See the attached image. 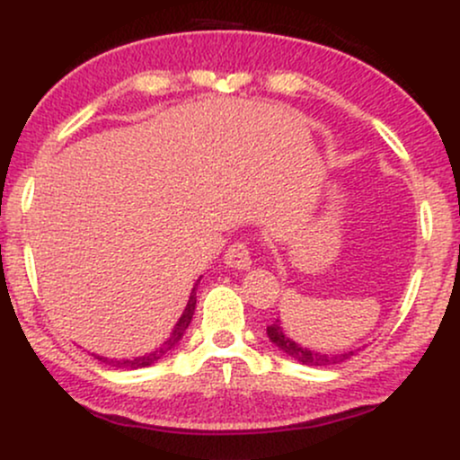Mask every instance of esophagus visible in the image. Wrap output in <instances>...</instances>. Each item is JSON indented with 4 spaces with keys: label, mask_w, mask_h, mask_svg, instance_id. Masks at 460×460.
Instances as JSON below:
<instances>
[{
    "label": "esophagus",
    "mask_w": 460,
    "mask_h": 460,
    "mask_svg": "<svg viewBox=\"0 0 460 460\" xmlns=\"http://www.w3.org/2000/svg\"><path fill=\"white\" fill-rule=\"evenodd\" d=\"M225 263L235 270H246L251 268V251H248L246 242H234L225 252Z\"/></svg>",
    "instance_id": "esophagus-1"
}]
</instances>
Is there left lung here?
<instances>
[{
  "mask_svg": "<svg viewBox=\"0 0 460 460\" xmlns=\"http://www.w3.org/2000/svg\"><path fill=\"white\" fill-rule=\"evenodd\" d=\"M266 331H268V337H270V341L279 348V350L285 352L288 357H292L294 361L303 363V366L329 367V366H337V363L346 361V358H350L352 355H355V350L341 352V355H324V352L309 350V348L298 346L296 341H292L288 335H285V331H283V326H281V322H279V318L274 320Z\"/></svg>",
  "mask_w": 460,
  "mask_h": 460,
  "instance_id": "obj_1",
  "label": "left lung"
}]
</instances>
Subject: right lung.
I'll list each match as a JSON object with an SVG mask.
<instances>
[{
    "instance_id": "add662e5",
    "label": "right lung",
    "mask_w": 460,
    "mask_h": 460,
    "mask_svg": "<svg viewBox=\"0 0 460 460\" xmlns=\"http://www.w3.org/2000/svg\"><path fill=\"white\" fill-rule=\"evenodd\" d=\"M199 285V283H197ZM197 285H194L192 288V294H190V300H188V305H186V309H183V314H181V318H179V322L175 324V329H172V332H171V337H168L166 341H164V344L157 348V350H153L151 355H145V357H134V358H120V361H116V358H105V357H97L94 355V358H99V361H103V363H110V366H114V367H128V369H138V367H146V366H151V363H155V361H160L162 357H166L168 352L172 350V348H175L179 341H181V337H183V332L188 331V326H190V322H192V315H194V307H197Z\"/></svg>"
}]
</instances>
